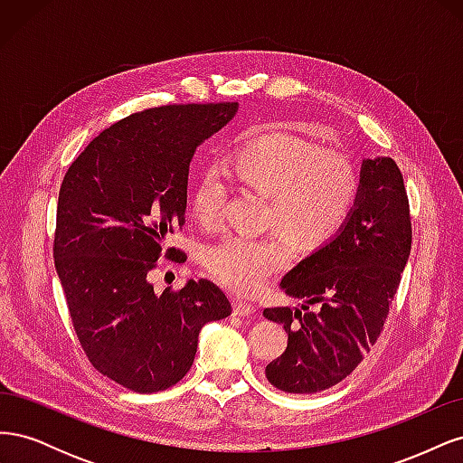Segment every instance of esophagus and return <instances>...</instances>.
Returning a JSON list of instances; mask_svg holds the SVG:
<instances>
[{"label": "esophagus", "instance_id": "esophagus-1", "mask_svg": "<svg viewBox=\"0 0 463 463\" xmlns=\"http://www.w3.org/2000/svg\"><path fill=\"white\" fill-rule=\"evenodd\" d=\"M255 311H257L255 305L245 303L241 299H235L233 301V315L235 317H250V315H255Z\"/></svg>", "mask_w": 463, "mask_h": 463}]
</instances>
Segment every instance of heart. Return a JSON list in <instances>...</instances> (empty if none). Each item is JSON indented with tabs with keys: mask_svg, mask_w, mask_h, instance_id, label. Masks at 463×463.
I'll return each mask as SVG.
<instances>
[{
	"mask_svg": "<svg viewBox=\"0 0 463 463\" xmlns=\"http://www.w3.org/2000/svg\"><path fill=\"white\" fill-rule=\"evenodd\" d=\"M226 167L245 187L269 197L270 226L305 249L322 245L342 228L357 194V175L344 154L320 150L286 133L259 135ZM228 172L218 164L208 165L193 191V214L206 228L222 220ZM288 262L289 247L278 233H228L204 249L208 272L237 293L259 291Z\"/></svg>",
	"mask_w": 463,
	"mask_h": 463,
	"instance_id": "obj_1",
	"label": "heart"
}]
</instances>
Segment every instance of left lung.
<instances>
[{"instance_id":"obj_1","label":"left lung","mask_w":463,"mask_h":463,"mask_svg":"<svg viewBox=\"0 0 463 463\" xmlns=\"http://www.w3.org/2000/svg\"><path fill=\"white\" fill-rule=\"evenodd\" d=\"M410 250V203L398 165L388 156L365 158L342 228L279 282L301 307L262 313L288 332L286 352L266 365L269 383L289 394L342 383L381 334Z\"/></svg>"}]
</instances>
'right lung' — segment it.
Segmentation results:
<instances>
[{
  "instance_id": "add662e5",
  "label": "right lung",
  "mask_w": 463,
  "mask_h": 463,
  "mask_svg": "<svg viewBox=\"0 0 463 463\" xmlns=\"http://www.w3.org/2000/svg\"><path fill=\"white\" fill-rule=\"evenodd\" d=\"M235 102L145 109L104 129L69 165L53 260L79 342L92 365L141 394L191 369L206 322L232 315L223 291L187 279L154 293L148 272L185 223L189 164L237 114ZM167 257H184L167 249Z\"/></svg>"
}]
</instances>
